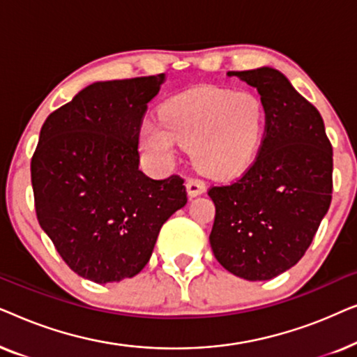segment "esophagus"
Wrapping results in <instances>:
<instances>
[{
	"label": "esophagus",
	"mask_w": 357,
	"mask_h": 357,
	"mask_svg": "<svg viewBox=\"0 0 357 357\" xmlns=\"http://www.w3.org/2000/svg\"><path fill=\"white\" fill-rule=\"evenodd\" d=\"M187 192L190 197H198L206 192V183L202 178H188L187 180Z\"/></svg>",
	"instance_id": "34e87169"
}]
</instances>
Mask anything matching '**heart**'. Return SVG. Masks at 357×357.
Returning a JSON list of instances; mask_svg holds the SVG:
<instances>
[{
    "mask_svg": "<svg viewBox=\"0 0 357 357\" xmlns=\"http://www.w3.org/2000/svg\"><path fill=\"white\" fill-rule=\"evenodd\" d=\"M265 107L250 91L202 87L160 109L141 126V146L159 165L175 159L177 143L190 148L195 165L213 177H232L252 164L265 133Z\"/></svg>",
    "mask_w": 357,
    "mask_h": 357,
    "instance_id": "heart-1",
    "label": "heart"
}]
</instances>
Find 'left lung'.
Returning a JSON list of instances; mask_svg holds the SVG:
<instances>
[{
    "label": "left lung",
    "instance_id": "obj_1",
    "mask_svg": "<svg viewBox=\"0 0 357 357\" xmlns=\"http://www.w3.org/2000/svg\"><path fill=\"white\" fill-rule=\"evenodd\" d=\"M227 76L258 91L265 133L242 177L209 188L216 206L209 243L232 275L266 281L294 266L314 241L331 203L333 149L319 110L281 71L263 66Z\"/></svg>",
    "mask_w": 357,
    "mask_h": 357
}]
</instances>
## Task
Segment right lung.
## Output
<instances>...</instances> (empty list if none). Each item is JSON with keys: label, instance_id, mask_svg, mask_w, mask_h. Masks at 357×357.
<instances>
[{"label": "right lung", "instance_id": "right-lung-1", "mask_svg": "<svg viewBox=\"0 0 357 357\" xmlns=\"http://www.w3.org/2000/svg\"><path fill=\"white\" fill-rule=\"evenodd\" d=\"M164 75L99 81L47 116L31 162L37 219L77 275L133 278L162 224L187 204L183 178L139 170V130Z\"/></svg>", "mask_w": 357, "mask_h": 357}]
</instances>
